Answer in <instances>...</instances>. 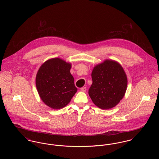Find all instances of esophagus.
<instances>
[{
  "label": "esophagus",
  "mask_w": 159,
  "mask_h": 159,
  "mask_svg": "<svg viewBox=\"0 0 159 159\" xmlns=\"http://www.w3.org/2000/svg\"><path fill=\"white\" fill-rule=\"evenodd\" d=\"M86 87H83V88H81V91L82 92H86Z\"/></svg>",
  "instance_id": "obj_1"
}]
</instances>
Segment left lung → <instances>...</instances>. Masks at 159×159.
<instances>
[{"mask_svg":"<svg viewBox=\"0 0 159 159\" xmlns=\"http://www.w3.org/2000/svg\"><path fill=\"white\" fill-rule=\"evenodd\" d=\"M91 76L89 95L95 106L107 110L119 103L126 91L128 79L119 62L106 60L94 67Z\"/></svg>","mask_w":159,"mask_h":159,"instance_id":"8db88e82","label":"left lung"}]
</instances>
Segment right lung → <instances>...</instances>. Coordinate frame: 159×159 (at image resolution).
Listing matches in <instances>:
<instances>
[{
	"label": "right lung",
	"instance_id": "add662e5",
	"mask_svg": "<svg viewBox=\"0 0 159 159\" xmlns=\"http://www.w3.org/2000/svg\"><path fill=\"white\" fill-rule=\"evenodd\" d=\"M71 67L70 63L54 58L45 61L38 70L36 85L39 95L51 108L66 107L77 91L70 73Z\"/></svg>",
	"mask_w": 159,
	"mask_h": 159
}]
</instances>
